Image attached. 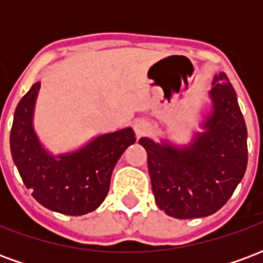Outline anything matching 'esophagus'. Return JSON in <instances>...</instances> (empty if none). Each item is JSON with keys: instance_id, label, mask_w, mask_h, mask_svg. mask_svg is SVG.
<instances>
[{"instance_id": "1", "label": "esophagus", "mask_w": 263, "mask_h": 263, "mask_svg": "<svg viewBox=\"0 0 263 263\" xmlns=\"http://www.w3.org/2000/svg\"><path fill=\"white\" fill-rule=\"evenodd\" d=\"M134 129H135V134L138 137H142V135H146L151 131V124L143 118H138L134 122Z\"/></svg>"}]
</instances>
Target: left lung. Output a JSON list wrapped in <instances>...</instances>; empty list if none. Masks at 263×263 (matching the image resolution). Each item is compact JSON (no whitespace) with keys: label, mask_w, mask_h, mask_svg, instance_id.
Returning a JSON list of instances; mask_svg holds the SVG:
<instances>
[{"label":"left lung","mask_w":263,"mask_h":263,"mask_svg":"<svg viewBox=\"0 0 263 263\" xmlns=\"http://www.w3.org/2000/svg\"><path fill=\"white\" fill-rule=\"evenodd\" d=\"M213 109L187 146L141 138L146 149L155 201L166 214L186 220L214 214L242 180L248 163L247 125L226 73L214 76Z\"/></svg>","instance_id":"left-lung-1"}]
</instances>
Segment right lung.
I'll return each instance as SVG.
<instances>
[{
    "mask_svg": "<svg viewBox=\"0 0 263 263\" xmlns=\"http://www.w3.org/2000/svg\"><path fill=\"white\" fill-rule=\"evenodd\" d=\"M41 81L21 98L11 128V154L26 189L43 207L67 215L94 211L109 190L117 162L135 143L131 126L98 135L74 152L49 154L33 129V109Z\"/></svg>",
    "mask_w": 263,
    "mask_h": 263,
    "instance_id": "add662e5",
    "label": "right lung"
}]
</instances>
